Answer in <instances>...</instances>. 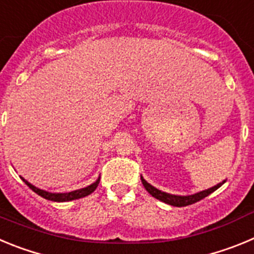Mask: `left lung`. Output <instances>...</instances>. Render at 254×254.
<instances>
[{"instance_id":"left-lung-1","label":"left lung","mask_w":254,"mask_h":254,"mask_svg":"<svg viewBox=\"0 0 254 254\" xmlns=\"http://www.w3.org/2000/svg\"><path fill=\"white\" fill-rule=\"evenodd\" d=\"M141 182H142V185H143V187H145V190H146L152 197L160 199V201L168 203V205L177 206V207H183V206H188V205H192V203H194V202H198V201H201L202 198L207 197L208 194L212 193L214 190H216L217 188L221 187V186L225 183V181H223L221 183H219V185L214 186V187H211V188H208V190H201V192H198V193L190 194V196H177V194L167 193V192H163V190H158V188H155L154 186H151L150 183H147V182L145 181L142 177H141Z\"/></svg>"}]
</instances>
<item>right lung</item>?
I'll list each match as a JSON object with an SVG mask.
<instances>
[{
    "label": "right lung",
    "mask_w": 254,
    "mask_h": 254,
    "mask_svg": "<svg viewBox=\"0 0 254 254\" xmlns=\"http://www.w3.org/2000/svg\"><path fill=\"white\" fill-rule=\"evenodd\" d=\"M21 179L25 182V185L30 188L31 190H34L35 193L39 194L40 197H43V198L49 199V201H55V202H66V201H72V199H78L82 198L85 196H89L90 193H93L94 190H96L98 185H99L100 182V177L94 182L93 185L87 186V187L81 188V190H72V192H67V193H52V192H47L44 190H40V188H37L35 186H33L31 183H29L26 179H24L21 177Z\"/></svg>",
    "instance_id": "1"
}]
</instances>
